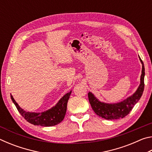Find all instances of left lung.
<instances>
[{
    "instance_id": "obj_1",
    "label": "left lung",
    "mask_w": 152,
    "mask_h": 152,
    "mask_svg": "<svg viewBox=\"0 0 152 152\" xmlns=\"http://www.w3.org/2000/svg\"><path fill=\"white\" fill-rule=\"evenodd\" d=\"M140 60L142 64V70L140 78V84L132 96H129L124 101L117 102V103H105L100 101L95 97L92 92L88 93V100L92 109L94 113L99 117L104 118L107 120H114L124 118L130 113L135 104L137 103L140 98L142 96L144 90V76H145V68H144L143 62Z\"/></svg>"
}]
</instances>
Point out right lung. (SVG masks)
I'll use <instances>...</instances> for the list:
<instances>
[{
    "label": "right lung",
    "instance_id": "add662e5",
    "mask_svg": "<svg viewBox=\"0 0 152 152\" xmlns=\"http://www.w3.org/2000/svg\"><path fill=\"white\" fill-rule=\"evenodd\" d=\"M71 92L72 91L61 97L54 107L42 113L25 111L19 106L12 95H11V98L12 101L16 106L18 111L24 117L25 120H27V121L34 125L50 127V126H54L59 124L64 119L67 110V103H68Z\"/></svg>",
    "mask_w": 152,
    "mask_h": 152
}]
</instances>
